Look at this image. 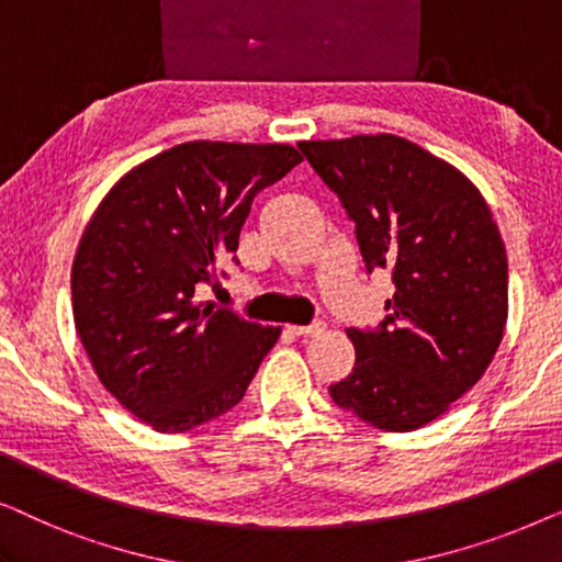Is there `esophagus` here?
<instances>
[{
  "label": "esophagus",
  "instance_id": "esophagus-1",
  "mask_svg": "<svg viewBox=\"0 0 562 562\" xmlns=\"http://www.w3.org/2000/svg\"><path fill=\"white\" fill-rule=\"evenodd\" d=\"M322 329H325V325H310V327H302V325H286V333H291L294 337H317L322 335Z\"/></svg>",
  "mask_w": 562,
  "mask_h": 562
}]
</instances>
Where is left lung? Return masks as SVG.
I'll return each instance as SVG.
<instances>
[{"mask_svg": "<svg viewBox=\"0 0 562 562\" xmlns=\"http://www.w3.org/2000/svg\"><path fill=\"white\" fill-rule=\"evenodd\" d=\"M299 148L340 196L368 273L389 268L379 329H345L356 368L335 404L386 432L442 417L473 389L509 317V266L491 206L463 171L406 137L379 133Z\"/></svg>", "mask_w": 562, "mask_h": 562, "instance_id": "left-lung-1", "label": "left lung"}]
</instances>
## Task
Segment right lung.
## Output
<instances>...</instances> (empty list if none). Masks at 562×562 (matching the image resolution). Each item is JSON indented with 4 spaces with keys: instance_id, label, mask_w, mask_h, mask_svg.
<instances>
[{
    "instance_id": "add662e5",
    "label": "right lung",
    "mask_w": 562,
    "mask_h": 562,
    "mask_svg": "<svg viewBox=\"0 0 562 562\" xmlns=\"http://www.w3.org/2000/svg\"><path fill=\"white\" fill-rule=\"evenodd\" d=\"M283 143L191 140L130 168L91 214L71 268L74 325L102 386L158 432L233 409L281 327L210 302L260 189L302 164Z\"/></svg>"
}]
</instances>
